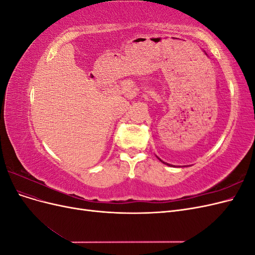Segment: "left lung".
<instances>
[{
	"label": "left lung",
	"instance_id": "1",
	"mask_svg": "<svg viewBox=\"0 0 255 255\" xmlns=\"http://www.w3.org/2000/svg\"><path fill=\"white\" fill-rule=\"evenodd\" d=\"M157 158H158V157H157ZM158 159L161 161V163H164V164H165V165H167V166H172V165H170V164H167V163H165V161H163V160H161L160 158H158Z\"/></svg>",
	"mask_w": 255,
	"mask_h": 255
}]
</instances>
